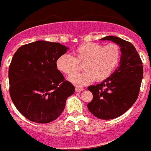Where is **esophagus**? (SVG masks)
Wrapping results in <instances>:
<instances>
[{"label":"esophagus","instance_id":"34e87169","mask_svg":"<svg viewBox=\"0 0 151 151\" xmlns=\"http://www.w3.org/2000/svg\"><path fill=\"white\" fill-rule=\"evenodd\" d=\"M83 90V88L79 87V86H76V92H82Z\"/></svg>","mask_w":151,"mask_h":151}]
</instances>
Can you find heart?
Here are the masks:
<instances>
[{"label":"heart","mask_w":151,"mask_h":151,"mask_svg":"<svg viewBox=\"0 0 151 151\" xmlns=\"http://www.w3.org/2000/svg\"><path fill=\"white\" fill-rule=\"evenodd\" d=\"M73 56L62 54L57 58V69L65 75L70 76L83 63V73L70 76L69 81L78 86H84L93 81H103L108 78L118 66L120 47L115 43L103 45L99 43L86 42L80 45L73 52Z\"/></svg>","instance_id":"1"}]
</instances>
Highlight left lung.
<instances>
[{"label": "left lung", "instance_id": "left-lung-1", "mask_svg": "<svg viewBox=\"0 0 151 151\" xmlns=\"http://www.w3.org/2000/svg\"><path fill=\"white\" fill-rule=\"evenodd\" d=\"M101 40L118 45L121 56L118 68L110 77L87 88L93 95L87 108L98 118L111 120L124 114L136 102L142 80L143 67L138 52L131 42L114 36H107Z\"/></svg>", "mask_w": 151, "mask_h": 151}]
</instances>
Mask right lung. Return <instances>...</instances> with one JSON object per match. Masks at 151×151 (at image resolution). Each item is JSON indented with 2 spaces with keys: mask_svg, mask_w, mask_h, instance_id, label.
Segmentation results:
<instances>
[{
  "mask_svg": "<svg viewBox=\"0 0 151 151\" xmlns=\"http://www.w3.org/2000/svg\"><path fill=\"white\" fill-rule=\"evenodd\" d=\"M69 47L59 42L39 41L17 49L9 68V93L28 120L48 123L60 116L75 87L65 81L56 61Z\"/></svg>",
  "mask_w": 151,
  "mask_h": 151,
  "instance_id": "1",
  "label": "right lung"
}]
</instances>
